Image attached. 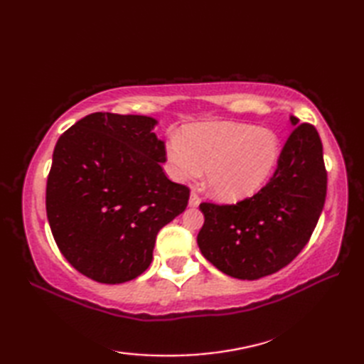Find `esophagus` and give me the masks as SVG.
<instances>
[{
	"label": "esophagus",
	"instance_id": "esophagus-1",
	"mask_svg": "<svg viewBox=\"0 0 364 364\" xmlns=\"http://www.w3.org/2000/svg\"><path fill=\"white\" fill-rule=\"evenodd\" d=\"M200 205V197L196 194V192H192L191 197H189V206L191 208H197Z\"/></svg>",
	"mask_w": 364,
	"mask_h": 364
}]
</instances>
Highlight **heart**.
Instances as JSON below:
<instances>
[{"mask_svg": "<svg viewBox=\"0 0 364 364\" xmlns=\"http://www.w3.org/2000/svg\"><path fill=\"white\" fill-rule=\"evenodd\" d=\"M282 154L280 139L269 129L231 122L198 123L173 137L167 156L176 180L197 178L206 168L215 197L236 202L258 192Z\"/></svg>", "mask_w": 364, "mask_h": 364, "instance_id": "heart-1", "label": "heart"}]
</instances>
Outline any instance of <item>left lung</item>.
<instances>
[{
  "mask_svg": "<svg viewBox=\"0 0 364 364\" xmlns=\"http://www.w3.org/2000/svg\"><path fill=\"white\" fill-rule=\"evenodd\" d=\"M286 141L264 188L236 205L202 203L205 223L197 244L220 272L258 280L288 266L310 241L327 196L322 142L310 123H299Z\"/></svg>",
  "mask_w": 364,
  "mask_h": 364,
  "instance_id": "left-lung-1",
  "label": "left lung"
}]
</instances>
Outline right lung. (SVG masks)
Listing matches in <instances>:
<instances>
[{
  "instance_id": "obj_1",
  "label": "right lung",
  "mask_w": 364,
  "mask_h": 364,
  "mask_svg": "<svg viewBox=\"0 0 364 364\" xmlns=\"http://www.w3.org/2000/svg\"><path fill=\"white\" fill-rule=\"evenodd\" d=\"M146 115L94 112L54 146L46 215L70 264L92 280L117 284L153 259L158 231L188 206L189 189L162 170L164 141Z\"/></svg>"
}]
</instances>
